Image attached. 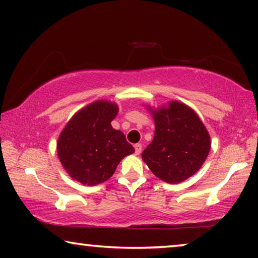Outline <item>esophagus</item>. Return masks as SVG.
Returning <instances> with one entry per match:
<instances>
[{
    "mask_svg": "<svg viewBox=\"0 0 258 258\" xmlns=\"http://www.w3.org/2000/svg\"><path fill=\"white\" fill-rule=\"evenodd\" d=\"M134 148H135V153L141 154V152H142V144H141V143H137V144H135Z\"/></svg>",
    "mask_w": 258,
    "mask_h": 258,
    "instance_id": "obj_1",
    "label": "esophagus"
}]
</instances>
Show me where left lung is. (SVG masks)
I'll return each mask as SVG.
<instances>
[{
	"label": "left lung",
	"mask_w": 258,
	"mask_h": 258,
	"mask_svg": "<svg viewBox=\"0 0 258 258\" xmlns=\"http://www.w3.org/2000/svg\"><path fill=\"white\" fill-rule=\"evenodd\" d=\"M156 132L142 153L154 175L168 183H180L194 175L207 159L211 142L197 114L181 102L153 110Z\"/></svg>",
	"instance_id": "obj_1"
}]
</instances>
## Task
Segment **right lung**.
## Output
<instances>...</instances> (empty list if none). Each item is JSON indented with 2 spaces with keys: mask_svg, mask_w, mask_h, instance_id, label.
<instances>
[{
  "mask_svg": "<svg viewBox=\"0 0 258 258\" xmlns=\"http://www.w3.org/2000/svg\"><path fill=\"white\" fill-rule=\"evenodd\" d=\"M117 106L96 101L75 114L57 142L61 164L73 179L96 185L108 180L122 158L135 152L124 134L112 128Z\"/></svg>",
  "mask_w": 258,
  "mask_h": 258,
  "instance_id": "add662e5",
  "label": "right lung"
}]
</instances>
